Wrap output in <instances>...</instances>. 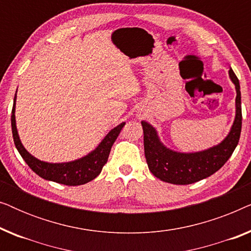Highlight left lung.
Listing matches in <instances>:
<instances>
[{
  "mask_svg": "<svg viewBox=\"0 0 251 251\" xmlns=\"http://www.w3.org/2000/svg\"><path fill=\"white\" fill-rule=\"evenodd\" d=\"M228 74L236 89V115L228 136L219 145L199 153L174 152L160 143L152 126L142 121L146 162L151 173L156 178L176 185L193 184L211 176L231 157L241 135L242 111L239 80L232 68H229Z\"/></svg>",
  "mask_w": 251,
  "mask_h": 251,
  "instance_id": "1",
  "label": "left lung"
}]
</instances>
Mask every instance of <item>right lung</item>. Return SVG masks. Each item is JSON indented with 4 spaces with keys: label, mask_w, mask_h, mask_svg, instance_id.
<instances>
[{
    "label": "right lung",
    "mask_w": 251,
    "mask_h": 251,
    "mask_svg": "<svg viewBox=\"0 0 251 251\" xmlns=\"http://www.w3.org/2000/svg\"><path fill=\"white\" fill-rule=\"evenodd\" d=\"M15 105L16 95L15 99H13V107L11 112V128L13 142H15V145L19 154L25 160V162L28 164L30 169L36 175H39L40 177L47 180H52L59 184L68 185V186H77V185L87 184L92 179H95L101 173L102 167L105 166L108 160L109 152H111L113 144H114L119 133L121 132L122 128L126 125L123 122L116 126V128L111 130L94 152H91L80 160L67 163H48L37 160L36 157L30 155L25 150V147L23 146V144L20 143L16 128Z\"/></svg>",
    "instance_id": "add662e5"
}]
</instances>
